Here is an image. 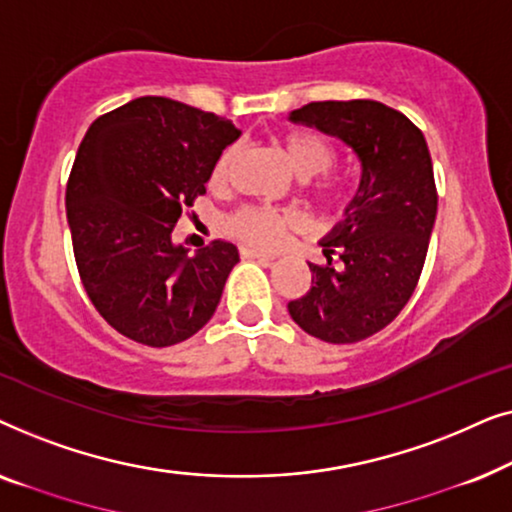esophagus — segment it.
<instances>
[{
  "mask_svg": "<svg viewBox=\"0 0 512 512\" xmlns=\"http://www.w3.org/2000/svg\"><path fill=\"white\" fill-rule=\"evenodd\" d=\"M240 254H242V258H256V261H263V263H272V261H275V256L265 254V251L251 249V247H242Z\"/></svg>",
  "mask_w": 512,
  "mask_h": 512,
  "instance_id": "esophagus-1",
  "label": "esophagus"
}]
</instances>
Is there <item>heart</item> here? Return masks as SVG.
I'll return each instance as SVG.
<instances>
[{
	"mask_svg": "<svg viewBox=\"0 0 512 512\" xmlns=\"http://www.w3.org/2000/svg\"><path fill=\"white\" fill-rule=\"evenodd\" d=\"M282 146L286 160H289L291 170L298 174L300 179H312L317 174H324L328 167L333 165V149L328 146L326 139H321L314 132H291V135L282 137ZM237 158L235 146H228L221 151V156L214 160L212 172H209V186L223 188L233 170V163ZM317 198L324 205H338L342 200L340 188L335 184H319ZM303 226V216L291 209H272V207H244L235 216H230L228 230L242 242L254 244V247L272 249L289 235V230H296Z\"/></svg>",
	"mask_w": 512,
	"mask_h": 512,
	"instance_id": "1",
	"label": "heart"
}]
</instances>
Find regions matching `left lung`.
<instances>
[{
	"label": "left lung",
	"mask_w": 512,
	"mask_h": 512,
	"mask_svg": "<svg viewBox=\"0 0 512 512\" xmlns=\"http://www.w3.org/2000/svg\"><path fill=\"white\" fill-rule=\"evenodd\" d=\"M289 121L338 137L361 163L345 219L319 242L328 265L310 263V291L289 314L324 342L366 340L398 317L422 275L438 212L429 146L408 116L375 100L310 102Z\"/></svg>",
	"instance_id": "8db88e82"
}]
</instances>
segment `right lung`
<instances>
[{"label":"right lung","mask_w":512,"mask_h":512,"mask_svg":"<svg viewBox=\"0 0 512 512\" xmlns=\"http://www.w3.org/2000/svg\"><path fill=\"white\" fill-rule=\"evenodd\" d=\"M237 137L230 121L151 95L88 128L67 181V221L83 289L125 338L170 347L216 312L237 247L216 240L188 256L172 230Z\"/></svg>","instance_id":"right-lung-1"}]
</instances>
